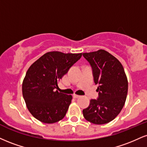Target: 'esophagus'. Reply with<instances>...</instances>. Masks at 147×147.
<instances>
[{
  "instance_id": "esophagus-1",
  "label": "esophagus",
  "mask_w": 147,
  "mask_h": 147,
  "mask_svg": "<svg viewBox=\"0 0 147 147\" xmlns=\"http://www.w3.org/2000/svg\"><path fill=\"white\" fill-rule=\"evenodd\" d=\"M80 96L79 95H77V94H73V97L75 98H79V97Z\"/></svg>"
}]
</instances>
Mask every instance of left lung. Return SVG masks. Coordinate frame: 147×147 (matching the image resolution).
I'll return each mask as SVG.
<instances>
[{
    "label": "left lung",
    "instance_id": "left-lung-1",
    "mask_svg": "<svg viewBox=\"0 0 147 147\" xmlns=\"http://www.w3.org/2000/svg\"><path fill=\"white\" fill-rule=\"evenodd\" d=\"M83 56L90 63L94 81L98 85V98L90 100L83 114L93 124L108 123L119 114L126 100L128 81L124 68L118 59L102 49Z\"/></svg>",
    "mask_w": 147,
    "mask_h": 147
}]
</instances>
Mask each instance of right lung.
Masks as SVG:
<instances>
[{
    "instance_id": "right-lung-1",
    "label": "right lung",
    "mask_w": 147,
    "mask_h": 147,
    "mask_svg": "<svg viewBox=\"0 0 147 147\" xmlns=\"http://www.w3.org/2000/svg\"><path fill=\"white\" fill-rule=\"evenodd\" d=\"M82 53L48 52L28 69L22 82V95L28 109L38 121L52 124L64 118L72 95L59 92L58 83Z\"/></svg>"
}]
</instances>
